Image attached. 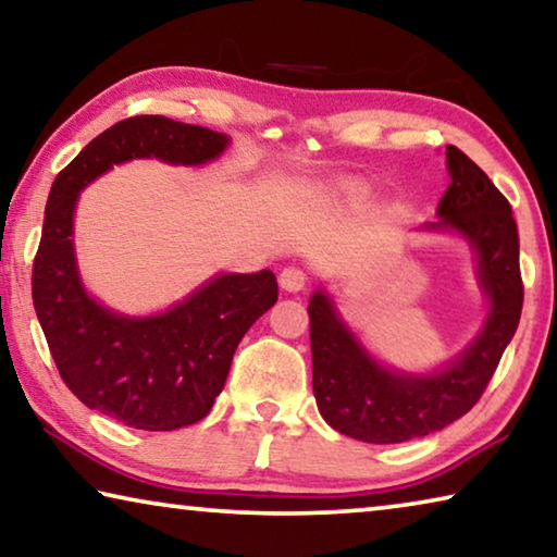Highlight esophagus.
<instances>
[{"label": "esophagus", "instance_id": "34e87169", "mask_svg": "<svg viewBox=\"0 0 557 557\" xmlns=\"http://www.w3.org/2000/svg\"><path fill=\"white\" fill-rule=\"evenodd\" d=\"M280 285L282 289H287V293H299V289H305L307 285V272L299 268H285L280 272Z\"/></svg>", "mask_w": 557, "mask_h": 557}]
</instances>
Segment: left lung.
<instances>
[{"instance_id":"8db88e82","label":"left lung","mask_w":557,"mask_h":557,"mask_svg":"<svg viewBox=\"0 0 557 557\" xmlns=\"http://www.w3.org/2000/svg\"><path fill=\"white\" fill-rule=\"evenodd\" d=\"M451 173L431 231H458L479 252V277L491 297L483 332L444 372L409 376L379 367L334 312L310 299L312 389L324 421L367 444H401L434 434L471 411L496 374L523 310L518 227L506 196L456 146H446Z\"/></svg>"}]
</instances>
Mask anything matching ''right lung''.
Wrapping results in <instances>:
<instances>
[{"mask_svg": "<svg viewBox=\"0 0 557 557\" xmlns=\"http://www.w3.org/2000/svg\"><path fill=\"white\" fill-rule=\"evenodd\" d=\"M218 131L165 116H131L96 136L51 185L32 299L61 379L88 409L144 431H173L208 417L237 344L277 302L270 270L220 275L158 317L128 320L84 293L72 223L78 190L113 163L161 158L198 165L225 151Z\"/></svg>", "mask_w": 557, "mask_h": 557, "instance_id": "right-lung-1", "label": "right lung"}]
</instances>
